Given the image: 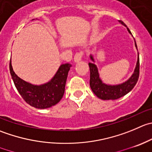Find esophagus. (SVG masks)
Returning <instances> with one entry per match:
<instances>
[{
	"mask_svg": "<svg viewBox=\"0 0 152 152\" xmlns=\"http://www.w3.org/2000/svg\"><path fill=\"white\" fill-rule=\"evenodd\" d=\"M82 55H83V53L80 52V53H77L75 54L74 56V61L75 62H79L82 60Z\"/></svg>",
	"mask_w": 152,
	"mask_h": 152,
	"instance_id": "34e87169",
	"label": "esophagus"
}]
</instances>
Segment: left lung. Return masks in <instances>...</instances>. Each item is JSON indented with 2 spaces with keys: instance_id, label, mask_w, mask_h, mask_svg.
<instances>
[{
  "instance_id": "1",
  "label": "left lung",
  "mask_w": 152,
  "mask_h": 152,
  "mask_svg": "<svg viewBox=\"0 0 152 152\" xmlns=\"http://www.w3.org/2000/svg\"><path fill=\"white\" fill-rule=\"evenodd\" d=\"M120 23L125 26L126 25L123 21L120 20ZM128 31L130 34H132L129 28H127ZM135 47L137 49L136 42L134 40ZM90 58L94 62V58L92 55H90ZM90 67V86L94 94L98 98L103 100H114L126 95L128 93L130 92L135 85L137 84L139 78L140 73V58L139 53H137V61L136 67H135L134 71L130 78L126 82L121 84L115 85H107L104 84L100 79L99 74L98 68L94 63H88Z\"/></svg>"
}]
</instances>
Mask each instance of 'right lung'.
Instances as JSON below:
<instances>
[{
	"label": "right lung",
	"instance_id": "1",
	"mask_svg": "<svg viewBox=\"0 0 152 152\" xmlns=\"http://www.w3.org/2000/svg\"><path fill=\"white\" fill-rule=\"evenodd\" d=\"M71 64H63L48 82L36 85L23 80L15 74L10 59V71L15 86L27 104L34 107L45 109L56 104L63 97L67 75Z\"/></svg>",
	"mask_w": 152,
	"mask_h": 152
}]
</instances>
